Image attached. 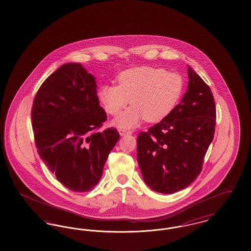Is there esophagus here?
Segmentation results:
<instances>
[{
	"instance_id": "esophagus-1",
	"label": "esophagus",
	"mask_w": 251,
	"mask_h": 251,
	"mask_svg": "<svg viewBox=\"0 0 251 251\" xmlns=\"http://www.w3.org/2000/svg\"><path fill=\"white\" fill-rule=\"evenodd\" d=\"M119 132L121 134V136H125L127 134H130L131 131L130 130H124V129H119Z\"/></svg>"
}]
</instances>
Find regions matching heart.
Listing matches in <instances>:
<instances>
[{"label": "heart", "instance_id": "b5f03b06", "mask_svg": "<svg viewBox=\"0 0 251 251\" xmlns=\"http://www.w3.org/2000/svg\"><path fill=\"white\" fill-rule=\"evenodd\" d=\"M118 86L102 85L98 95L105 111L118 116L130 100L129 109L114 121L117 127L130 129L143 119L148 122L164 120L180 100L184 80L180 75L162 68L138 67L121 73Z\"/></svg>", "mask_w": 251, "mask_h": 251}]
</instances>
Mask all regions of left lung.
I'll return each mask as SVG.
<instances>
[{
    "label": "left lung",
    "mask_w": 251,
    "mask_h": 251,
    "mask_svg": "<svg viewBox=\"0 0 251 251\" xmlns=\"http://www.w3.org/2000/svg\"><path fill=\"white\" fill-rule=\"evenodd\" d=\"M189 85L180 102L137 137V161L151 190L171 194L197 178L214 138L216 106L210 88L188 65Z\"/></svg>",
    "instance_id": "left-lung-1"
}]
</instances>
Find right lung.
<instances>
[{
    "mask_svg": "<svg viewBox=\"0 0 251 251\" xmlns=\"http://www.w3.org/2000/svg\"><path fill=\"white\" fill-rule=\"evenodd\" d=\"M95 77L80 63H66L44 81L31 108V125L40 158L64 187L90 191L120 139L106 121Z\"/></svg>",
    "mask_w": 251,
    "mask_h": 251,
    "instance_id": "1",
    "label": "right lung"
}]
</instances>
